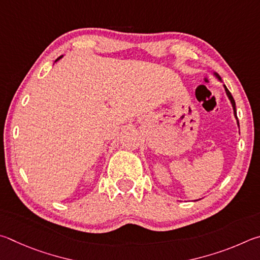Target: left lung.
<instances>
[{
  "mask_svg": "<svg viewBox=\"0 0 260 260\" xmlns=\"http://www.w3.org/2000/svg\"><path fill=\"white\" fill-rule=\"evenodd\" d=\"M213 75H215L216 79H218V80H219L220 82H222V81H221V77H220L219 75H218L216 72H213ZM224 89H225V92H226V94H227V97H229L230 102H231V104H232V107H233V112H234V116H235V118H236V123H238V126L240 127L239 121H238V116H236V108H235V102H234V98H233V95H232V93L230 92L229 89L226 88V85H225V84H224ZM197 201H198V200H197Z\"/></svg>",
  "mask_w": 260,
  "mask_h": 260,
  "instance_id": "obj_1",
  "label": "left lung"
}]
</instances>
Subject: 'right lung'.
<instances>
[{
	"instance_id": "add662e5",
	"label": "right lung",
	"mask_w": 260,
	"mask_h": 260,
	"mask_svg": "<svg viewBox=\"0 0 260 260\" xmlns=\"http://www.w3.org/2000/svg\"><path fill=\"white\" fill-rule=\"evenodd\" d=\"M62 57H63V54H62V56H60V57H58V58H57V59H56V61H54V62H57V61H58V60H59V59H61V58H62Z\"/></svg>"
}]
</instances>
